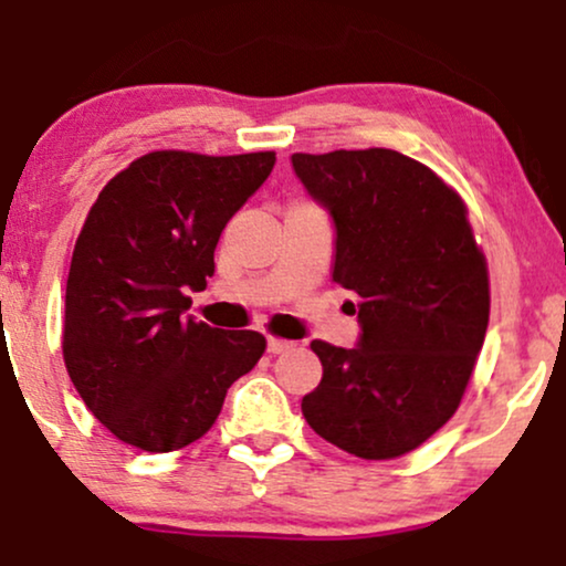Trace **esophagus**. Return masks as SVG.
Segmentation results:
<instances>
[{
    "label": "esophagus",
    "mask_w": 566,
    "mask_h": 566,
    "mask_svg": "<svg viewBox=\"0 0 566 566\" xmlns=\"http://www.w3.org/2000/svg\"><path fill=\"white\" fill-rule=\"evenodd\" d=\"M292 343L290 340H282V337H269V354H284V350H290Z\"/></svg>",
    "instance_id": "esophagus-1"
}]
</instances>
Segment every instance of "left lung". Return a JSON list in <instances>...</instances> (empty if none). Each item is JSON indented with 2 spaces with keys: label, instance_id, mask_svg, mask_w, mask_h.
<instances>
[{
  "label": "left lung",
  "instance_id": "8db88e82",
  "mask_svg": "<svg viewBox=\"0 0 566 566\" xmlns=\"http://www.w3.org/2000/svg\"><path fill=\"white\" fill-rule=\"evenodd\" d=\"M290 161L329 212L333 282L354 292L359 311L354 348L311 343L322 382L303 396V418L356 458H399L463 399L490 322L484 255L458 193L405 154L367 148Z\"/></svg>",
  "mask_w": 566,
  "mask_h": 566
}]
</instances>
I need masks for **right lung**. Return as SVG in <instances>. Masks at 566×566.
I'll return each mask as SVG.
<instances>
[{
	"label": "right lung",
	"mask_w": 566,
	"mask_h": 566,
	"mask_svg": "<svg viewBox=\"0 0 566 566\" xmlns=\"http://www.w3.org/2000/svg\"><path fill=\"white\" fill-rule=\"evenodd\" d=\"M274 165V151H154L97 193L71 258L63 359L125 444L172 452L205 437L263 356L261 333L197 322L186 295L207 287L220 233Z\"/></svg>",
	"instance_id": "add662e5"
}]
</instances>
